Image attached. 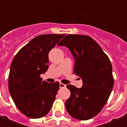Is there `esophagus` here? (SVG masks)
Wrapping results in <instances>:
<instances>
[{
    "label": "esophagus",
    "mask_w": 127,
    "mask_h": 127,
    "mask_svg": "<svg viewBox=\"0 0 127 127\" xmlns=\"http://www.w3.org/2000/svg\"><path fill=\"white\" fill-rule=\"evenodd\" d=\"M60 87H61V88H65V87H66V85L61 83H60Z\"/></svg>",
    "instance_id": "esophagus-1"
}]
</instances>
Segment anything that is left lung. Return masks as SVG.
Instances as JSON below:
<instances>
[{"label":"left lung","instance_id":"1","mask_svg":"<svg viewBox=\"0 0 127 127\" xmlns=\"http://www.w3.org/2000/svg\"><path fill=\"white\" fill-rule=\"evenodd\" d=\"M70 50L75 59L74 73L81 78L83 86L67 85L71 96L65 107L73 118L86 121L96 116L108 101L114 86L110 59L93 38L68 34L58 44Z\"/></svg>","mask_w":127,"mask_h":127}]
</instances>
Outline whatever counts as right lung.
<instances>
[{
    "mask_svg": "<svg viewBox=\"0 0 127 127\" xmlns=\"http://www.w3.org/2000/svg\"><path fill=\"white\" fill-rule=\"evenodd\" d=\"M64 34L40 35L17 52L10 68L8 90L21 112L40 119L49 112L59 89V82L43 81L48 68V54Z\"/></svg>",
    "mask_w": 127,
    "mask_h": 127,
    "instance_id": "add662e5",
    "label": "right lung"
}]
</instances>
